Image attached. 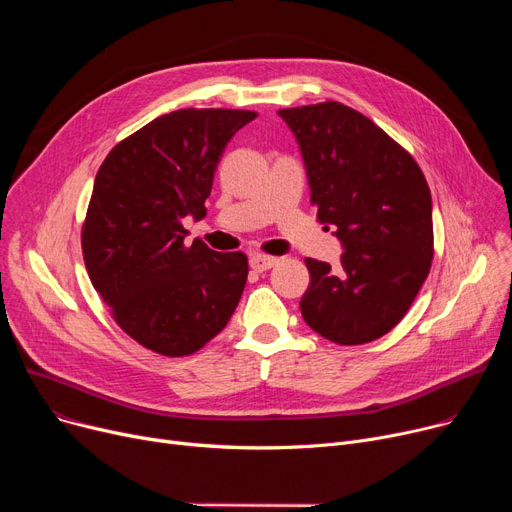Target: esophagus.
<instances>
[{
	"instance_id": "esophagus-1",
	"label": "esophagus",
	"mask_w": 512,
	"mask_h": 512,
	"mask_svg": "<svg viewBox=\"0 0 512 512\" xmlns=\"http://www.w3.org/2000/svg\"><path fill=\"white\" fill-rule=\"evenodd\" d=\"M278 257H270V255H261V253H255V255H251V259H249V263H251V267L255 272H267V270H272L274 265H278Z\"/></svg>"
}]
</instances>
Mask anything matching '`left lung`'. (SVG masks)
I'll return each mask as SVG.
<instances>
[{
  "instance_id": "obj_1",
  "label": "left lung",
  "mask_w": 512,
  "mask_h": 512,
  "mask_svg": "<svg viewBox=\"0 0 512 512\" xmlns=\"http://www.w3.org/2000/svg\"><path fill=\"white\" fill-rule=\"evenodd\" d=\"M299 141L317 220L336 226L340 265L307 257V326L367 344L407 315L434 259L432 193L413 155L340 101L278 112Z\"/></svg>"
}]
</instances>
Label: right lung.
I'll return each instance as SVG.
<instances>
[{
	"label": "right lung",
	"mask_w": 512,
	"mask_h": 512,
	"mask_svg": "<svg viewBox=\"0 0 512 512\" xmlns=\"http://www.w3.org/2000/svg\"><path fill=\"white\" fill-rule=\"evenodd\" d=\"M249 110L186 107L120 141L95 176L80 245L116 324L164 357L197 353L232 317L249 276L245 253L186 245L182 220L207 213L213 174Z\"/></svg>",
	"instance_id": "1"
}]
</instances>
